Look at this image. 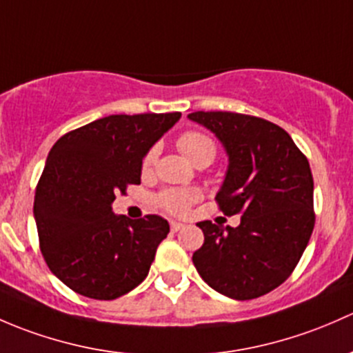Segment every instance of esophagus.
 Instances as JSON below:
<instances>
[{
    "instance_id": "obj_1",
    "label": "esophagus",
    "mask_w": 353,
    "mask_h": 353,
    "mask_svg": "<svg viewBox=\"0 0 353 353\" xmlns=\"http://www.w3.org/2000/svg\"><path fill=\"white\" fill-rule=\"evenodd\" d=\"M170 228H172L173 232H176V231L183 230V223H178V221H172V223H170Z\"/></svg>"
}]
</instances>
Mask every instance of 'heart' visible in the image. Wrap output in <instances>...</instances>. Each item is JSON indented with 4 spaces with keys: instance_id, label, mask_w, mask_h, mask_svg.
<instances>
[{
    "instance_id": "heart-1",
    "label": "heart",
    "mask_w": 353,
    "mask_h": 353,
    "mask_svg": "<svg viewBox=\"0 0 353 353\" xmlns=\"http://www.w3.org/2000/svg\"><path fill=\"white\" fill-rule=\"evenodd\" d=\"M178 148L192 163H199L202 159L212 161L214 156H216V144H214V141L209 136H205V134L195 132V130L181 134L180 139H178ZM156 159H158V148H152L146 154V158H144V172L152 170V166L156 165ZM197 197L199 194L195 190H166L159 197V203L166 210H170V212L181 214L188 209L192 202L197 201Z\"/></svg>"
}]
</instances>
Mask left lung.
Segmentation results:
<instances>
[{"label":"left lung","instance_id":"left-lung-1","mask_svg":"<svg viewBox=\"0 0 353 353\" xmlns=\"http://www.w3.org/2000/svg\"><path fill=\"white\" fill-rule=\"evenodd\" d=\"M188 119L217 137L228 156L216 194L239 226L197 223L203 245L194 253L203 282L223 296L248 301L292 274L314 228L310 163L282 127L232 112H194Z\"/></svg>","mask_w":353,"mask_h":353}]
</instances>
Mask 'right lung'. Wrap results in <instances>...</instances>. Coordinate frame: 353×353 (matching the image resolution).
I'll use <instances>...</instances> for the list:
<instances>
[{
    "instance_id": "right-lung-1",
    "label": "right lung",
    "mask_w": 353,
    "mask_h": 353,
    "mask_svg": "<svg viewBox=\"0 0 353 353\" xmlns=\"http://www.w3.org/2000/svg\"><path fill=\"white\" fill-rule=\"evenodd\" d=\"M173 114L108 115L61 137L47 156L34 201L50 272L81 296L112 301L146 279L170 232L161 216L112 210L117 192L141 183L143 159L180 121Z\"/></svg>"
}]
</instances>
